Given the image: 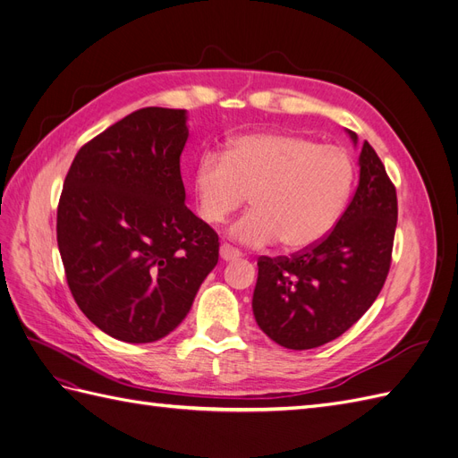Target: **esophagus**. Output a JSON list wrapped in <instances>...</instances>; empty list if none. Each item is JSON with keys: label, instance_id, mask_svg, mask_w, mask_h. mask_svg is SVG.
Segmentation results:
<instances>
[{"label": "esophagus", "instance_id": "obj_1", "mask_svg": "<svg viewBox=\"0 0 458 458\" xmlns=\"http://www.w3.org/2000/svg\"><path fill=\"white\" fill-rule=\"evenodd\" d=\"M219 256H221V259H224V261H234V259H239L242 254L237 250V248H233L229 244H221Z\"/></svg>", "mask_w": 458, "mask_h": 458}]
</instances>
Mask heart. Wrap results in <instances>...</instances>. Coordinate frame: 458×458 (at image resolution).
Instances as JSON below:
<instances>
[{"label":"heart","instance_id":"heart-1","mask_svg":"<svg viewBox=\"0 0 458 458\" xmlns=\"http://www.w3.org/2000/svg\"><path fill=\"white\" fill-rule=\"evenodd\" d=\"M353 179V162L340 147L293 133H246L225 155H202L192 185L199 214L212 225L250 195L254 208L229 229L234 241L267 246L281 239L286 250H306L338 224Z\"/></svg>","mask_w":458,"mask_h":458}]
</instances>
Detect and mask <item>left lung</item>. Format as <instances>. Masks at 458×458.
I'll use <instances>...</instances> for the list:
<instances>
[{
  "instance_id": "8db88e82",
  "label": "left lung",
  "mask_w": 458,
  "mask_h": 458,
  "mask_svg": "<svg viewBox=\"0 0 458 458\" xmlns=\"http://www.w3.org/2000/svg\"><path fill=\"white\" fill-rule=\"evenodd\" d=\"M348 133L357 145V135ZM359 168L352 202L321 242L290 258L258 259L254 317L283 348L311 350L342 336L386 283L397 225L395 187L367 141Z\"/></svg>"
}]
</instances>
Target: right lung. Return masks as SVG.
I'll return each instance as SVG.
<instances>
[{"instance_id": "1", "label": "right lung", "mask_w": 458, "mask_h": 458, "mask_svg": "<svg viewBox=\"0 0 458 458\" xmlns=\"http://www.w3.org/2000/svg\"><path fill=\"white\" fill-rule=\"evenodd\" d=\"M187 113L147 106L78 150L57 208L68 288L89 321L130 344L187 317L219 258L217 233L185 206Z\"/></svg>"}]
</instances>
